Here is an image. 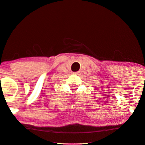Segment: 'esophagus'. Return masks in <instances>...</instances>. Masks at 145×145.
I'll list each match as a JSON object with an SVG mask.
<instances>
[{
	"label": "esophagus",
	"instance_id": "1",
	"mask_svg": "<svg viewBox=\"0 0 145 145\" xmlns=\"http://www.w3.org/2000/svg\"><path fill=\"white\" fill-rule=\"evenodd\" d=\"M81 71H79V72H74L73 73H74L75 75H80L81 74Z\"/></svg>",
	"mask_w": 145,
	"mask_h": 145
}]
</instances>
